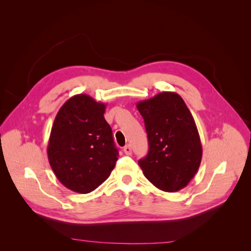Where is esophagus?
Here are the masks:
<instances>
[{"instance_id":"esophagus-1","label":"esophagus","mask_w":251,"mask_h":251,"mask_svg":"<svg viewBox=\"0 0 251 251\" xmlns=\"http://www.w3.org/2000/svg\"><path fill=\"white\" fill-rule=\"evenodd\" d=\"M124 151H125L126 155H131L132 154V149H131L130 146H128V144H126V146L124 148Z\"/></svg>"}]
</instances>
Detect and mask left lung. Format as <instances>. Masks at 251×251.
Wrapping results in <instances>:
<instances>
[{"mask_svg":"<svg viewBox=\"0 0 251 251\" xmlns=\"http://www.w3.org/2000/svg\"><path fill=\"white\" fill-rule=\"evenodd\" d=\"M149 139L138 164L146 178L164 192L185 187L201 163L202 146L192 113L182 97L161 92L137 103Z\"/></svg>","mask_w":251,"mask_h":251,"instance_id":"1","label":"left lung"}]
</instances>
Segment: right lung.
I'll return each instance as SVG.
<instances>
[{
	"label": "right lung",
	"instance_id": "right-lung-1",
	"mask_svg": "<svg viewBox=\"0 0 251 251\" xmlns=\"http://www.w3.org/2000/svg\"><path fill=\"white\" fill-rule=\"evenodd\" d=\"M104 111V103L77 94L63 104L53 123L49 163L60 183L75 193L93 192L115 168L118 151Z\"/></svg>",
	"mask_w": 251,
	"mask_h": 251
}]
</instances>
